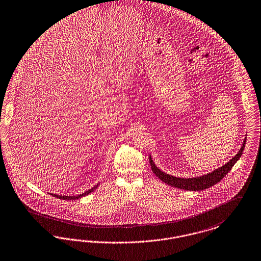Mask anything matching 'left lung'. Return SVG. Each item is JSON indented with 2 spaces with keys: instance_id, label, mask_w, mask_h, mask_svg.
Masks as SVG:
<instances>
[{
  "instance_id": "obj_1",
  "label": "left lung",
  "mask_w": 261,
  "mask_h": 261,
  "mask_svg": "<svg viewBox=\"0 0 261 261\" xmlns=\"http://www.w3.org/2000/svg\"><path fill=\"white\" fill-rule=\"evenodd\" d=\"M246 140H247V138H245V141L243 143V146L241 147L239 152L233 157L229 162H227L222 167H219V169L213 171L212 173H208L207 175H204L201 177L182 178V177H173L171 175H168L166 173L160 171L155 166L154 162L152 161L151 157L149 155L150 167L152 169V172L155 174V176L158 177V178H160L163 182L167 184L171 187L184 189V190H189V191L203 190V189H206V188H211V187L217 185L219 181H220L223 177L227 175V173L229 172L232 167L234 166V164L239 160L241 155L243 154L245 145H246Z\"/></svg>"
}]
</instances>
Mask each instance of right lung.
Here are the masks:
<instances>
[{
  "instance_id": "obj_1",
  "label": "right lung",
  "mask_w": 261,
  "mask_h": 261,
  "mask_svg": "<svg viewBox=\"0 0 261 261\" xmlns=\"http://www.w3.org/2000/svg\"><path fill=\"white\" fill-rule=\"evenodd\" d=\"M98 186H99V185H97V186H95V187L91 188V189H89V190L85 191V192L83 193V194H81V195H76V196H64V195H57V194H51V193H50V195H53L54 197H57V198L63 199V200H76V199L82 198V197H84L85 195H87V194L91 193V192L93 191L94 189H96V188H98Z\"/></svg>"
}]
</instances>
